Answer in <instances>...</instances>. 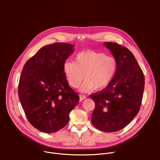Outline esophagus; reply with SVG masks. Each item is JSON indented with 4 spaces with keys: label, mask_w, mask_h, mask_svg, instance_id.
<instances>
[{
    "label": "esophagus",
    "mask_w": 160,
    "mask_h": 160,
    "mask_svg": "<svg viewBox=\"0 0 160 160\" xmlns=\"http://www.w3.org/2000/svg\"><path fill=\"white\" fill-rule=\"evenodd\" d=\"M85 99H86V96L85 95H83V94H80V99L81 101H82V100H83Z\"/></svg>",
    "instance_id": "1"
}]
</instances>
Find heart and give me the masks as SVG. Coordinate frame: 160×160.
Listing matches in <instances>:
<instances>
[{
  "instance_id": "heart-1",
  "label": "heart",
  "mask_w": 160,
  "mask_h": 160,
  "mask_svg": "<svg viewBox=\"0 0 160 160\" xmlns=\"http://www.w3.org/2000/svg\"><path fill=\"white\" fill-rule=\"evenodd\" d=\"M118 69L117 60L103 52L86 51L79 52L75 61H66L63 72L67 82L72 87L77 88L85 80L80 88L82 92L95 89L105 88L112 81Z\"/></svg>"
}]
</instances>
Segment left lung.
<instances>
[{
    "mask_svg": "<svg viewBox=\"0 0 160 160\" xmlns=\"http://www.w3.org/2000/svg\"><path fill=\"white\" fill-rule=\"evenodd\" d=\"M118 62L111 83L98 93L90 95L95 102L91 117L93 125L105 132L126 127L139 111L144 89V76L133 54L115 42H104Z\"/></svg>",
    "mask_w": 160,
    "mask_h": 160,
    "instance_id": "1",
    "label": "left lung"
}]
</instances>
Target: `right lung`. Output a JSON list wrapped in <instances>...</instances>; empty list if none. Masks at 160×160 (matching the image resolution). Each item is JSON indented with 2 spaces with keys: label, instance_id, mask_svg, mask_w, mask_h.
Wrapping results in <instances>:
<instances>
[{
  "label": "right lung",
  "instance_id": "add662e5",
  "mask_svg": "<svg viewBox=\"0 0 160 160\" xmlns=\"http://www.w3.org/2000/svg\"><path fill=\"white\" fill-rule=\"evenodd\" d=\"M74 45L54 43L42 48L23 66L18 96L28 122L44 133H54L69 121L79 101L63 72V64Z\"/></svg>",
  "mask_w": 160,
  "mask_h": 160
}]
</instances>
